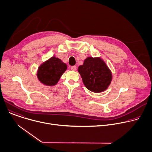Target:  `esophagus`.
<instances>
[{
  "mask_svg": "<svg viewBox=\"0 0 152 152\" xmlns=\"http://www.w3.org/2000/svg\"><path fill=\"white\" fill-rule=\"evenodd\" d=\"M76 69H77V67H76V66H72V67H71V70H73V71H76Z\"/></svg>",
  "mask_w": 152,
  "mask_h": 152,
  "instance_id": "1",
  "label": "esophagus"
}]
</instances>
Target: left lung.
<instances>
[{
    "instance_id": "8db88e82",
    "label": "left lung",
    "mask_w": 152,
    "mask_h": 152,
    "mask_svg": "<svg viewBox=\"0 0 152 152\" xmlns=\"http://www.w3.org/2000/svg\"><path fill=\"white\" fill-rule=\"evenodd\" d=\"M78 72L86 88L91 91L100 93L107 89L111 83L112 74L102 59L88 57Z\"/></svg>"
}]
</instances>
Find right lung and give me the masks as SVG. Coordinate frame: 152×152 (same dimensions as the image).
<instances>
[{
  "instance_id": "1",
  "label": "right lung",
  "mask_w": 152,
  "mask_h": 152,
  "mask_svg": "<svg viewBox=\"0 0 152 152\" xmlns=\"http://www.w3.org/2000/svg\"><path fill=\"white\" fill-rule=\"evenodd\" d=\"M67 68V65L60 59L53 56L39 66L37 76L43 84L49 86L55 85Z\"/></svg>"
}]
</instances>
